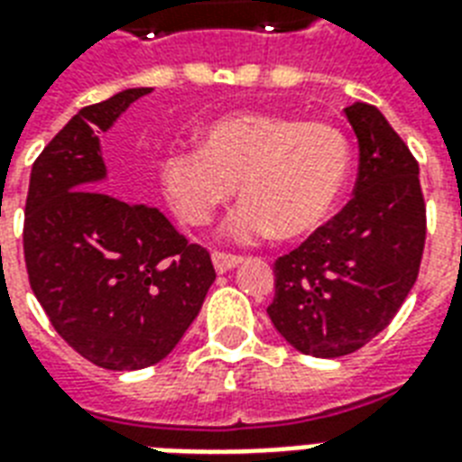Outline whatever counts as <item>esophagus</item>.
Segmentation results:
<instances>
[{"instance_id": "obj_1", "label": "esophagus", "mask_w": 462, "mask_h": 462, "mask_svg": "<svg viewBox=\"0 0 462 462\" xmlns=\"http://www.w3.org/2000/svg\"><path fill=\"white\" fill-rule=\"evenodd\" d=\"M213 266H216L217 273H225V271H232L235 266L242 263V256H235V254H223V252H213Z\"/></svg>"}]
</instances>
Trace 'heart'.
<instances>
[{"mask_svg": "<svg viewBox=\"0 0 462 462\" xmlns=\"http://www.w3.org/2000/svg\"><path fill=\"white\" fill-rule=\"evenodd\" d=\"M199 143L160 158V187L184 223L203 227L239 184L245 203L227 223L235 242L311 235L333 216L350 180V141L328 122L230 112L203 126Z\"/></svg>", "mask_w": 462, "mask_h": 462, "instance_id": "1", "label": "heart"}]
</instances>
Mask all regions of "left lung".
<instances>
[{"instance_id": "1", "label": "left lung", "mask_w": 462, "mask_h": 462, "mask_svg": "<svg viewBox=\"0 0 462 462\" xmlns=\"http://www.w3.org/2000/svg\"><path fill=\"white\" fill-rule=\"evenodd\" d=\"M359 143L355 196L275 261L268 316L295 350L343 357L386 328L412 290L427 237L420 165L374 105L345 107Z\"/></svg>"}]
</instances>
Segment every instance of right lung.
<instances>
[{"label":"right lung","mask_w":462,"mask_h":462,"mask_svg":"<svg viewBox=\"0 0 462 462\" xmlns=\"http://www.w3.org/2000/svg\"><path fill=\"white\" fill-rule=\"evenodd\" d=\"M151 88H126L69 119L38 155L25 199L28 281L54 330L93 365L165 359L216 281L210 254L158 208L107 194L100 134Z\"/></svg>","instance_id":"add662e5"}]
</instances>
